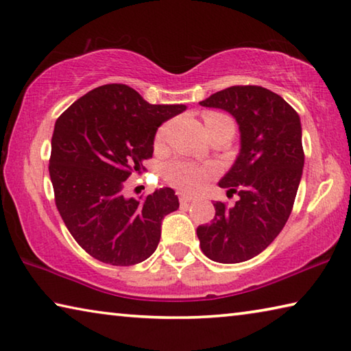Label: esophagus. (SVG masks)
Wrapping results in <instances>:
<instances>
[{"label":"esophagus","instance_id":"34e87169","mask_svg":"<svg viewBox=\"0 0 351 351\" xmlns=\"http://www.w3.org/2000/svg\"><path fill=\"white\" fill-rule=\"evenodd\" d=\"M197 198L195 197H189V195H180V201H181V204H187V203H192V201H195Z\"/></svg>","mask_w":351,"mask_h":351}]
</instances>
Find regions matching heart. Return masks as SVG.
Listing matches in <instances>:
<instances>
[{
  "label": "heart",
  "mask_w": 351,
  "mask_h": 351,
  "mask_svg": "<svg viewBox=\"0 0 351 351\" xmlns=\"http://www.w3.org/2000/svg\"><path fill=\"white\" fill-rule=\"evenodd\" d=\"M219 119H229L224 114H218V112H210L206 116V123L219 121ZM165 136V127H162L158 132L156 142H162ZM215 175V169L213 167H204V165H198L189 161H171L164 169V176L171 186L178 187L184 192H197L204 186L209 178Z\"/></svg>",
  "instance_id": "1"
}]
</instances>
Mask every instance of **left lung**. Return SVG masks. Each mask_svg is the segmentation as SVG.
Returning a JSON list of instances; mask_svg holds the SVG:
<instances>
[{
  "label": "left lung",
  "mask_w": 351,
  "mask_h": 351,
  "mask_svg": "<svg viewBox=\"0 0 351 351\" xmlns=\"http://www.w3.org/2000/svg\"><path fill=\"white\" fill-rule=\"evenodd\" d=\"M201 106L232 114L240 153L218 186L239 193L235 206L217 201L215 218L198 226L201 251L218 263H240L265 251L287 224L299 189L305 154L300 117L266 88L230 86Z\"/></svg>",
  "instance_id": "8db88e82"
}]
</instances>
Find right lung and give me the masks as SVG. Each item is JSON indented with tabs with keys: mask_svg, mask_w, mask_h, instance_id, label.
Returning a JSON list of instances; mask_svg holds the SVG:
<instances>
[{
	"mask_svg": "<svg viewBox=\"0 0 351 351\" xmlns=\"http://www.w3.org/2000/svg\"><path fill=\"white\" fill-rule=\"evenodd\" d=\"M186 105H152L122 83L99 86L57 119L49 175L56 206L74 240L112 266H132L156 251L165 215L180 207L169 187L144 199L123 197L125 181L145 170L154 134Z\"/></svg>",
	"mask_w": 351,
	"mask_h": 351,
	"instance_id": "right-lung-1",
	"label": "right lung"
}]
</instances>
